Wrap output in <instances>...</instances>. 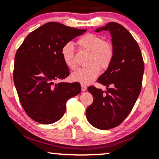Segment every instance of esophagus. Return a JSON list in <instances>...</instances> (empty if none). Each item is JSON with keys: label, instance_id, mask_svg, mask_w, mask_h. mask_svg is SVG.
I'll return each mask as SVG.
<instances>
[{"label": "esophagus", "instance_id": "obj_1", "mask_svg": "<svg viewBox=\"0 0 159 159\" xmlns=\"http://www.w3.org/2000/svg\"><path fill=\"white\" fill-rule=\"evenodd\" d=\"M81 90L82 91H86L87 90V87H86V85H84V84H81Z\"/></svg>", "mask_w": 159, "mask_h": 159}]
</instances>
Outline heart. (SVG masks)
I'll return each instance as SVG.
<instances>
[{
  "instance_id": "b5f03b06",
  "label": "heart",
  "mask_w": 159,
  "mask_h": 159,
  "mask_svg": "<svg viewBox=\"0 0 159 159\" xmlns=\"http://www.w3.org/2000/svg\"><path fill=\"white\" fill-rule=\"evenodd\" d=\"M77 43L81 48L89 51L88 63L90 66L82 68L72 74L71 78L74 81L83 84H88L96 79L100 74V67L106 69L110 66L114 55L113 47L109 42L104 41L100 36L88 33L78 40ZM61 55L64 64L69 69L77 68L75 61V50L71 43H66L63 46Z\"/></svg>"
}]
</instances>
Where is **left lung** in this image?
<instances>
[{
  "mask_svg": "<svg viewBox=\"0 0 159 159\" xmlns=\"http://www.w3.org/2000/svg\"><path fill=\"white\" fill-rule=\"evenodd\" d=\"M95 31L110 32L114 55L107 70L98 78L106 90L88 87L93 102L86 116L93 127L109 129L119 125L134 107L141 89L144 64L137 42L121 24L110 22Z\"/></svg>",
  "mask_w": 159,
  "mask_h": 159,
  "instance_id": "obj_1",
  "label": "left lung"
}]
</instances>
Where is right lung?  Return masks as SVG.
I'll list each match as a JSON object with an SVG mask.
<instances>
[{
  "label": "right lung",
  "mask_w": 159,
  "mask_h": 159,
  "mask_svg": "<svg viewBox=\"0 0 159 159\" xmlns=\"http://www.w3.org/2000/svg\"><path fill=\"white\" fill-rule=\"evenodd\" d=\"M87 30L49 22L30 33L15 56L13 79L19 100L34 121L49 124L61 119L68 99L81 93L78 82L56 83L70 75L61 48Z\"/></svg>",
  "instance_id": "right-lung-1"
}]
</instances>
